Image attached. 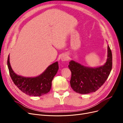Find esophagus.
<instances>
[{
    "label": "esophagus",
    "instance_id": "obj_1",
    "mask_svg": "<svg viewBox=\"0 0 123 123\" xmlns=\"http://www.w3.org/2000/svg\"><path fill=\"white\" fill-rule=\"evenodd\" d=\"M61 59L62 61H63L67 60H68V56L66 54L63 55L61 57Z\"/></svg>",
    "mask_w": 123,
    "mask_h": 123
}]
</instances>
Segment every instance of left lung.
<instances>
[{"label": "left lung", "instance_id": "1", "mask_svg": "<svg viewBox=\"0 0 123 123\" xmlns=\"http://www.w3.org/2000/svg\"><path fill=\"white\" fill-rule=\"evenodd\" d=\"M108 58L103 66L90 68L73 60L68 67L71 72L70 85L76 93L86 94L95 92L105 82L112 68V54L108 46Z\"/></svg>", "mask_w": 123, "mask_h": 123}]
</instances>
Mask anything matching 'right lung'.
<instances>
[{
  "instance_id": "right-lung-1",
  "label": "right lung",
  "mask_w": 123,
  "mask_h": 123,
  "mask_svg": "<svg viewBox=\"0 0 123 123\" xmlns=\"http://www.w3.org/2000/svg\"><path fill=\"white\" fill-rule=\"evenodd\" d=\"M9 74L14 84L21 91L29 96H41L48 93L51 88L52 81L58 69V62L49 66L45 71L37 77H25L15 74L12 70L9 55L7 59Z\"/></svg>"
}]
</instances>
